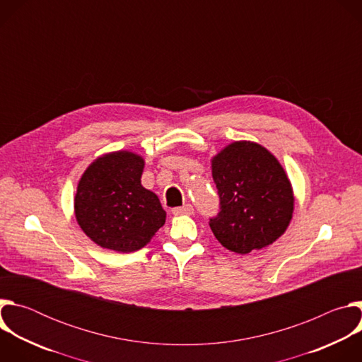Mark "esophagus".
I'll return each mask as SVG.
<instances>
[{"instance_id": "1", "label": "esophagus", "mask_w": 362, "mask_h": 362, "mask_svg": "<svg viewBox=\"0 0 362 362\" xmlns=\"http://www.w3.org/2000/svg\"><path fill=\"white\" fill-rule=\"evenodd\" d=\"M172 214L175 216H179V215H193V206L189 204V203L183 204V206H180V208H175L172 211Z\"/></svg>"}]
</instances>
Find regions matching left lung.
<instances>
[{
  "instance_id": "left-lung-1",
  "label": "left lung",
  "mask_w": 362,
  "mask_h": 362,
  "mask_svg": "<svg viewBox=\"0 0 362 362\" xmlns=\"http://www.w3.org/2000/svg\"><path fill=\"white\" fill-rule=\"evenodd\" d=\"M219 212L209 219L226 249L245 255L275 242L288 228L293 194L284 168L252 141H235L212 160Z\"/></svg>"
}]
</instances>
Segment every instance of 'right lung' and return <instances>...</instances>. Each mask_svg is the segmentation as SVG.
Segmentation results:
<instances>
[{"mask_svg":"<svg viewBox=\"0 0 362 362\" xmlns=\"http://www.w3.org/2000/svg\"><path fill=\"white\" fill-rule=\"evenodd\" d=\"M144 162L116 151L93 162L80 179L74 211L83 232L116 252L141 249L166 221L159 197L140 183Z\"/></svg>","mask_w":362,"mask_h":362,"instance_id":"right-lung-1","label":"right lung"}]
</instances>
